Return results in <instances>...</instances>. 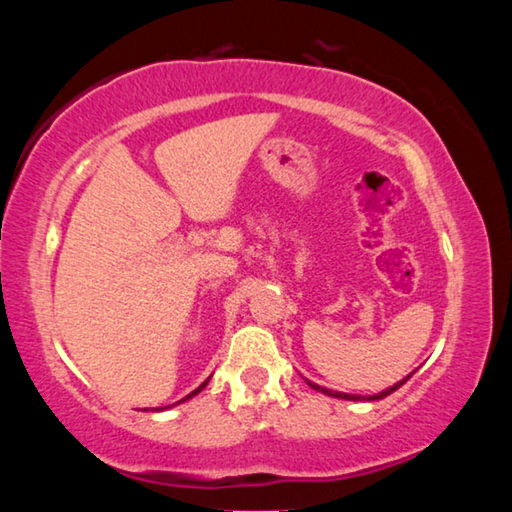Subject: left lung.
Returning a JSON list of instances; mask_svg holds the SVG:
<instances>
[{
	"label": "left lung",
	"mask_w": 512,
	"mask_h": 512,
	"mask_svg": "<svg viewBox=\"0 0 512 512\" xmlns=\"http://www.w3.org/2000/svg\"><path fill=\"white\" fill-rule=\"evenodd\" d=\"M415 375V370L411 372V375H406L402 381H397V384H393L391 388H386V391H381V393H377V395H350V393H341V391H332V388H325V386H318V384H314V381H309V379H305L307 384L314 388V391H318V393H325V395H329V397H339V400H354V402H359V400H366V402H375V400H384L386 395H391V393H395L397 388L400 386H404L406 381H409L411 377Z\"/></svg>",
	"instance_id": "8db88e82"
}]
</instances>
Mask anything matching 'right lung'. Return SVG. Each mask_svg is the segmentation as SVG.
<instances>
[{
  "mask_svg": "<svg viewBox=\"0 0 512 512\" xmlns=\"http://www.w3.org/2000/svg\"><path fill=\"white\" fill-rule=\"evenodd\" d=\"M207 381H210V377H207V379L203 381V384L196 388V391H192V393H189L187 397H183V400H180V402H176V404H169V406H155V409H153V411H164V409H171V406H178V404H183V402H187V400H192V397H194V395H198V393H201V391H203V388L207 386ZM144 411H149V409H144Z\"/></svg>",
  "mask_w": 512,
  "mask_h": 512,
  "instance_id": "right-lung-1",
  "label": "right lung"
}]
</instances>
